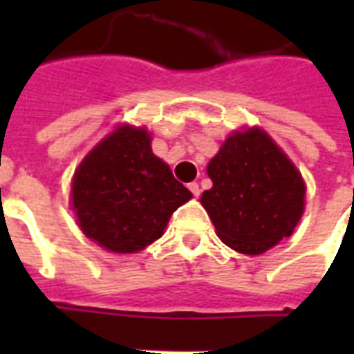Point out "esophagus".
<instances>
[{"mask_svg":"<svg viewBox=\"0 0 354 354\" xmlns=\"http://www.w3.org/2000/svg\"><path fill=\"white\" fill-rule=\"evenodd\" d=\"M189 191H191V193H193V196H196V198L200 196V185L196 182L189 183Z\"/></svg>","mask_w":354,"mask_h":354,"instance_id":"34e87169","label":"esophagus"}]
</instances>
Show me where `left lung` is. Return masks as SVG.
<instances>
[{"label": "left lung", "mask_w": 354, "mask_h": 354, "mask_svg": "<svg viewBox=\"0 0 354 354\" xmlns=\"http://www.w3.org/2000/svg\"><path fill=\"white\" fill-rule=\"evenodd\" d=\"M207 174L213 187L200 202L221 241L235 252L261 255L294 233L305 211V182L264 130L233 132Z\"/></svg>", "instance_id": "obj_1"}]
</instances>
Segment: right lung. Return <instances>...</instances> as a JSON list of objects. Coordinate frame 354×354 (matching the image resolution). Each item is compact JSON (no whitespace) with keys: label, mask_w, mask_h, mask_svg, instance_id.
Returning <instances> with one entry per match:
<instances>
[{"label":"right lung","mask_w":354,"mask_h":354,"mask_svg":"<svg viewBox=\"0 0 354 354\" xmlns=\"http://www.w3.org/2000/svg\"><path fill=\"white\" fill-rule=\"evenodd\" d=\"M193 198L154 156L145 128L121 124L86 156L73 176L71 207L88 239L113 253H136L163 235Z\"/></svg>","instance_id":"1"}]
</instances>
